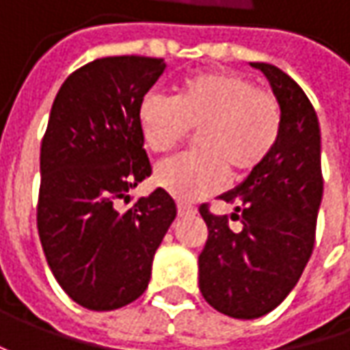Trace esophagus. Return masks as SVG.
Here are the masks:
<instances>
[{"mask_svg": "<svg viewBox=\"0 0 350 350\" xmlns=\"http://www.w3.org/2000/svg\"><path fill=\"white\" fill-rule=\"evenodd\" d=\"M196 210L193 206H189V204H177V214L179 216H191V214H195Z\"/></svg>", "mask_w": 350, "mask_h": 350, "instance_id": "34e87169", "label": "esophagus"}]
</instances>
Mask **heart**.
<instances>
[{"mask_svg": "<svg viewBox=\"0 0 350 350\" xmlns=\"http://www.w3.org/2000/svg\"><path fill=\"white\" fill-rule=\"evenodd\" d=\"M144 144L165 154L198 128L195 152L155 169V183L183 202L214 195L228 171L245 177L275 150L282 107L275 93L234 72H202L185 79L175 97L148 91L138 107Z\"/></svg>", "mask_w": 350, "mask_h": 350, "instance_id": "heart-1", "label": "heart"}]
</instances>
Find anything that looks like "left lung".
Listing matches in <instances>:
<instances>
[{"label": "left lung", "instance_id": "1", "mask_svg": "<svg viewBox=\"0 0 350 350\" xmlns=\"http://www.w3.org/2000/svg\"><path fill=\"white\" fill-rule=\"evenodd\" d=\"M282 107V132L275 150L247 179L220 198L234 204L232 220L206 204L200 216L208 239L198 255V286L204 300L237 319L273 312L296 286L316 243L323 195L319 122L302 88L282 70L255 62Z\"/></svg>", "mask_w": 350, "mask_h": 350}]
</instances>
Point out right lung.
Returning a JSON list of instances; mask_svg holds the SVG:
<instances>
[{
  "instance_id": "right-lung-1",
  "label": "right lung",
  "mask_w": 350,
  "mask_h": 350,
  "mask_svg": "<svg viewBox=\"0 0 350 350\" xmlns=\"http://www.w3.org/2000/svg\"><path fill=\"white\" fill-rule=\"evenodd\" d=\"M163 70V58L148 56L89 62L62 83L50 111L36 226L52 275L88 310H118L140 298L177 216L163 189L118 208L152 175L138 107Z\"/></svg>"
}]
</instances>
